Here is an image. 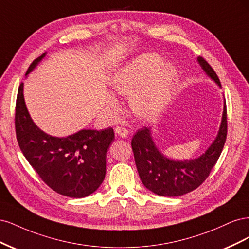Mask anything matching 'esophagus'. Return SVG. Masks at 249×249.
Instances as JSON below:
<instances>
[{
  "label": "esophagus",
  "instance_id": "34e87169",
  "mask_svg": "<svg viewBox=\"0 0 249 249\" xmlns=\"http://www.w3.org/2000/svg\"><path fill=\"white\" fill-rule=\"evenodd\" d=\"M115 132H116V134L117 135H119L120 138H126V136L128 135V130L126 129V128H124V127H116V129H115Z\"/></svg>",
  "mask_w": 249,
  "mask_h": 249
}]
</instances>
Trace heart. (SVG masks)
Listing matches in <instances>:
<instances>
[{
	"label": "heart",
	"instance_id": "heart-1",
	"mask_svg": "<svg viewBox=\"0 0 249 249\" xmlns=\"http://www.w3.org/2000/svg\"><path fill=\"white\" fill-rule=\"evenodd\" d=\"M155 53L140 54L120 68L111 79V87L120 95L132 96L131 108L142 119H153L170 102L178 79V71ZM108 107L117 110L119 101L108 97Z\"/></svg>",
	"mask_w": 249,
	"mask_h": 249
}]
</instances>
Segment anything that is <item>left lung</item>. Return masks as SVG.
Masks as SVG:
<instances>
[{"label": "left lung", "instance_id": "obj_1", "mask_svg": "<svg viewBox=\"0 0 249 249\" xmlns=\"http://www.w3.org/2000/svg\"><path fill=\"white\" fill-rule=\"evenodd\" d=\"M206 74L221 88L217 74L204 58H197ZM227 104L224 100L219 131L212 145L198 158L173 160L161 154L151 135V128L139 129L131 141L136 168L143 185L161 196H179L196 189L217 162L227 140Z\"/></svg>", "mask_w": 249, "mask_h": 249}]
</instances>
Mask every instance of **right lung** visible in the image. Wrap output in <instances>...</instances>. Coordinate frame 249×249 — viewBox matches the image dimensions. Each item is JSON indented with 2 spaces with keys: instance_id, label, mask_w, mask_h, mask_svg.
I'll return each mask as SVG.
<instances>
[{
  "instance_id": "add662e5",
  "label": "right lung",
  "mask_w": 249,
  "mask_h": 249,
  "mask_svg": "<svg viewBox=\"0 0 249 249\" xmlns=\"http://www.w3.org/2000/svg\"><path fill=\"white\" fill-rule=\"evenodd\" d=\"M45 53L32 62L26 75ZM15 132L22 154L55 192L79 198L90 196L101 185L107 172V153L115 139L113 128L83 129L66 138L46 134L30 117L21 83L15 107Z\"/></svg>"
}]
</instances>
